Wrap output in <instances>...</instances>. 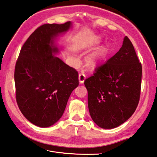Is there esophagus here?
Masks as SVG:
<instances>
[{
  "instance_id": "esophagus-1",
  "label": "esophagus",
  "mask_w": 157,
  "mask_h": 157,
  "mask_svg": "<svg viewBox=\"0 0 157 157\" xmlns=\"http://www.w3.org/2000/svg\"><path fill=\"white\" fill-rule=\"evenodd\" d=\"M85 78H86V76H85V74H83V73H80L79 76H78V80H79L80 83L84 82Z\"/></svg>"
}]
</instances>
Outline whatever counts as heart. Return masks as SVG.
Wrapping results in <instances>:
<instances>
[{"label":"heart","mask_w":157,"mask_h":157,"mask_svg":"<svg viewBox=\"0 0 157 157\" xmlns=\"http://www.w3.org/2000/svg\"><path fill=\"white\" fill-rule=\"evenodd\" d=\"M95 57L94 56H92L89 59V65L91 66H94L95 64Z\"/></svg>","instance_id":"heart-1"}]
</instances>
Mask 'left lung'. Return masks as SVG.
<instances>
[{
    "instance_id": "obj_1",
    "label": "left lung",
    "mask_w": 157,
    "mask_h": 157,
    "mask_svg": "<svg viewBox=\"0 0 157 157\" xmlns=\"http://www.w3.org/2000/svg\"><path fill=\"white\" fill-rule=\"evenodd\" d=\"M142 68L127 36L119 52L85 81L93 121L103 129L125 122L136 111L141 92Z\"/></svg>"
}]
</instances>
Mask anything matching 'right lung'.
I'll use <instances>...</instances> for the list:
<instances>
[{
    "instance_id": "1",
    "label": "right lung",
    "mask_w": 157,
    "mask_h": 157,
    "mask_svg": "<svg viewBox=\"0 0 157 157\" xmlns=\"http://www.w3.org/2000/svg\"><path fill=\"white\" fill-rule=\"evenodd\" d=\"M71 22L45 24L31 34L15 63L16 101L30 123L53 125L63 115L72 91L78 85L76 70L56 57L53 38L68 30Z\"/></svg>"
}]
</instances>
